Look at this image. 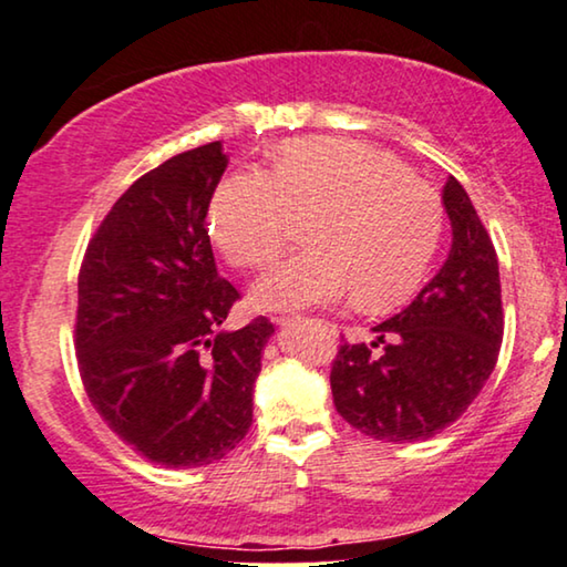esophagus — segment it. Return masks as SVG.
Here are the masks:
<instances>
[{
    "label": "esophagus",
    "instance_id": "obj_1",
    "mask_svg": "<svg viewBox=\"0 0 567 567\" xmlns=\"http://www.w3.org/2000/svg\"><path fill=\"white\" fill-rule=\"evenodd\" d=\"M295 321V316H282V318H277V323H292Z\"/></svg>",
    "mask_w": 567,
    "mask_h": 567
}]
</instances>
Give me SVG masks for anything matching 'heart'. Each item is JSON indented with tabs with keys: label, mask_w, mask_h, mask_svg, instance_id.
<instances>
[{
	"label": "heart",
	"mask_w": 567,
	"mask_h": 567,
	"mask_svg": "<svg viewBox=\"0 0 567 567\" xmlns=\"http://www.w3.org/2000/svg\"><path fill=\"white\" fill-rule=\"evenodd\" d=\"M295 215L316 213L302 249L251 287L259 310L329 306L357 295L385 310L419 290L440 249L436 193L393 154L347 138H300L275 156L272 174L236 172L215 187L207 228L236 267H265Z\"/></svg>",
	"instance_id": "obj_1"
}]
</instances>
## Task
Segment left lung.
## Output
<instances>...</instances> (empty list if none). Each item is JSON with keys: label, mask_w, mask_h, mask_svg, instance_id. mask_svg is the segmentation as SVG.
Returning a JSON list of instances; mask_svg holds the SVG:
<instances>
[{"label": "left lung", "mask_w": 567, "mask_h": 567, "mask_svg": "<svg viewBox=\"0 0 567 567\" xmlns=\"http://www.w3.org/2000/svg\"><path fill=\"white\" fill-rule=\"evenodd\" d=\"M442 203L452 226L444 265L411 306L341 344L331 370L337 411L372 440L405 444L440 434L475 401L504 339L498 257L454 177Z\"/></svg>", "instance_id": "1"}]
</instances>
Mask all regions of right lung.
I'll return each instance as SVG.
<instances>
[{
  "label": "right lung",
  "instance_id": "obj_1",
  "mask_svg": "<svg viewBox=\"0 0 567 567\" xmlns=\"http://www.w3.org/2000/svg\"><path fill=\"white\" fill-rule=\"evenodd\" d=\"M228 166L223 143L135 179L86 246L76 360L102 421L156 465L226 457L254 416V382L275 326L223 331L238 300L218 277L205 215Z\"/></svg>",
  "mask_w": 567,
  "mask_h": 567
}]
</instances>
